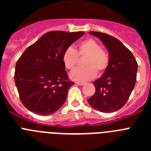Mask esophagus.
Here are the masks:
<instances>
[{"instance_id": "1", "label": "esophagus", "mask_w": 151, "mask_h": 151, "mask_svg": "<svg viewBox=\"0 0 151 151\" xmlns=\"http://www.w3.org/2000/svg\"><path fill=\"white\" fill-rule=\"evenodd\" d=\"M76 85H81V86H82V85H85V83H84V82H76Z\"/></svg>"}]
</instances>
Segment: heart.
<instances>
[{"label": "heart", "mask_w": 151, "mask_h": 151, "mask_svg": "<svg viewBox=\"0 0 151 151\" xmlns=\"http://www.w3.org/2000/svg\"><path fill=\"white\" fill-rule=\"evenodd\" d=\"M78 55H87L85 57L84 67H77L69 74L73 81L78 82H88L95 78L97 71L101 73L107 68L109 56L96 40L88 38L78 45V50L72 47H68L63 53L62 60L67 69H73L77 64Z\"/></svg>", "instance_id": "b5f03b06"}]
</instances>
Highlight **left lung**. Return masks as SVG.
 <instances>
[{
	"label": "left lung",
	"mask_w": 151,
	"mask_h": 151,
	"mask_svg": "<svg viewBox=\"0 0 151 151\" xmlns=\"http://www.w3.org/2000/svg\"><path fill=\"white\" fill-rule=\"evenodd\" d=\"M99 38L109 52V64L102 76L93 82L95 93L88 101L98 111L112 113L127 102L136 82L138 63L132 53L116 38L89 32Z\"/></svg>",
	"instance_id": "left-lung-1"
}]
</instances>
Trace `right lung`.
<instances>
[{
	"label": "right lung",
	"mask_w": 151,
	"mask_h": 151,
	"mask_svg": "<svg viewBox=\"0 0 151 151\" xmlns=\"http://www.w3.org/2000/svg\"><path fill=\"white\" fill-rule=\"evenodd\" d=\"M83 35V32H49L19 57L14 80L22 104L28 110L50 115L63 105L74 82L69 81L65 71L63 53Z\"/></svg>",
	"instance_id": "right-lung-1"
}]
</instances>
